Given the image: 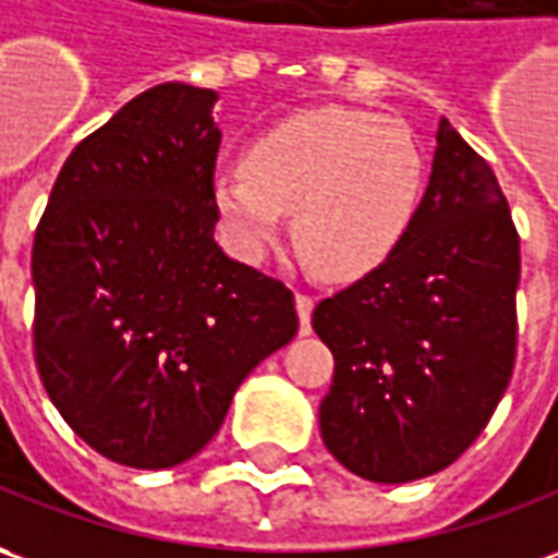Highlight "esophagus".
Here are the masks:
<instances>
[{
	"label": "esophagus",
	"instance_id": "obj_1",
	"mask_svg": "<svg viewBox=\"0 0 558 558\" xmlns=\"http://www.w3.org/2000/svg\"><path fill=\"white\" fill-rule=\"evenodd\" d=\"M311 311H314V299L308 293H295V314H299V327L305 336L311 332Z\"/></svg>",
	"mask_w": 558,
	"mask_h": 558
}]
</instances>
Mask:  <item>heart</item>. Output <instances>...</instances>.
<instances>
[{
    "label": "heart",
    "instance_id": "1",
    "mask_svg": "<svg viewBox=\"0 0 558 558\" xmlns=\"http://www.w3.org/2000/svg\"><path fill=\"white\" fill-rule=\"evenodd\" d=\"M427 158L412 128L351 106H317L253 140L219 173L214 204L234 250L263 259L293 214L299 256L329 280L388 263L422 210Z\"/></svg>",
    "mask_w": 558,
    "mask_h": 558
}]
</instances>
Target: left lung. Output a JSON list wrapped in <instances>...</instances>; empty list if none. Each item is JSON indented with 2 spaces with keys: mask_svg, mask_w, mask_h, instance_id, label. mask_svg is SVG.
<instances>
[{
  "mask_svg": "<svg viewBox=\"0 0 558 558\" xmlns=\"http://www.w3.org/2000/svg\"><path fill=\"white\" fill-rule=\"evenodd\" d=\"M517 287L501 185L442 119L407 241L311 317L336 360L320 403L332 458L373 483L422 480L461 458L513 375Z\"/></svg>",
  "mask_w": 558,
  "mask_h": 558,
  "instance_id": "left-lung-1",
  "label": "left lung"
}]
</instances>
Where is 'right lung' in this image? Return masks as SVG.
Segmentation results:
<instances>
[{"mask_svg":"<svg viewBox=\"0 0 558 558\" xmlns=\"http://www.w3.org/2000/svg\"><path fill=\"white\" fill-rule=\"evenodd\" d=\"M216 90L165 82L85 136L33 241L39 378L116 464L198 454L231 397L293 342V293L216 244Z\"/></svg>","mask_w":558,"mask_h":558,"instance_id":"1","label":"right lung"}]
</instances>
